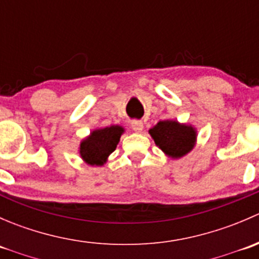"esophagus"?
I'll use <instances>...</instances> for the list:
<instances>
[{"mask_svg": "<svg viewBox=\"0 0 259 259\" xmlns=\"http://www.w3.org/2000/svg\"><path fill=\"white\" fill-rule=\"evenodd\" d=\"M132 127L134 132L140 133L143 130V127H144V125H143V122L139 121V120H134V121L132 122Z\"/></svg>", "mask_w": 259, "mask_h": 259, "instance_id": "obj_1", "label": "esophagus"}]
</instances>
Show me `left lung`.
<instances>
[{
	"instance_id": "1",
	"label": "left lung",
	"mask_w": 259,
	"mask_h": 259,
	"mask_svg": "<svg viewBox=\"0 0 259 259\" xmlns=\"http://www.w3.org/2000/svg\"><path fill=\"white\" fill-rule=\"evenodd\" d=\"M149 134L156 146L164 154L173 159L187 155L197 142V130L194 126L180 124L176 120H163L149 130Z\"/></svg>"
}]
</instances>
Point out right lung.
<instances>
[{"label": "right lung", "mask_w": 259, "mask_h": 259, "mask_svg": "<svg viewBox=\"0 0 259 259\" xmlns=\"http://www.w3.org/2000/svg\"><path fill=\"white\" fill-rule=\"evenodd\" d=\"M124 127L120 125L101 127L90 133L80 143V156L89 165L101 166L106 163L109 155L116 149Z\"/></svg>", "instance_id": "obj_1"}]
</instances>
